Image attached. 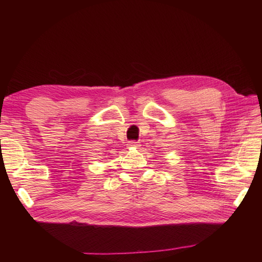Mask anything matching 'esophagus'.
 Masks as SVG:
<instances>
[{
  "instance_id": "1",
  "label": "esophagus",
  "mask_w": 262,
  "mask_h": 262,
  "mask_svg": "<svg viewBox=\"0 0 262 262\" xmlns=\"http://www.w3.org/2000/svg\"><path fill=\"white\" fill-rule=\"evenodd\" d=\"M128 146L129 147H138L140 146V144H138V142H135V141H132V142H128L127 144Z\"/></svg>"
}]
</instances>
